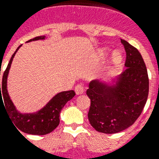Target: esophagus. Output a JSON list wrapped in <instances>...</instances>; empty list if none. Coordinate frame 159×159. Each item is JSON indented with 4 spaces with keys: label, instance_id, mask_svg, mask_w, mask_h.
<instances>
[{
    "label": "esophagus",
    "instance_id": "1",
    "mask_svg": "<svg viewBox=\"0 0 159 159\" xmlns=\"http://www.w3.org/2000/svg\"><path fill=\"white\" fill-rule=\"evenodd\" d=\"M75 92L77 93V95L79 94H82L84 93V86L82 84H77L76 87H75Z\"/></svg>",
    "mask_w": 159,
    "mask_h": 159
}]
</instances>
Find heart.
<instances>
[{
    "instance_id": "obj_1",
    "label": "heart",
    "mask_w": 159,
    "mask_h": 159,
    "mask_svg": "<svg viewBox=\"0 0 159 159\" xmlns=\"http://www.w3.org/2000/svg\"><path fill=\"white\" fill-rule=\"evenodd\" d=\"M123 60V55L119 51H115L112 54L111 57V64L112 66H118Z\"/></svg>"
}]
</instances>
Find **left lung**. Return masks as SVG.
<instances>
[{"label": "left lung", "instance_id": "left-lung-1", "mask_svg": "<svg viewBox=\"0 0 159 159\" xmlns=\"http://www.w3.org/2000/svg\"><path fill=\"white\" fill-rule=\"evenodd\" d=\"M121 42L126 52L127 68L117 78L115 87L98 81L89 84L91 99L88 120L95 130L116 133L125 130L141 115L147 102L149 81L145 62L137 49L125 40Z\"/></svg>", "mask_w": 159, "mask_h": 159}]
</instances>
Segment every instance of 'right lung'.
<instances>
[{
	"instance_id": "right-lung-1",
	"label": "right lung",
	"mask_w": 159,
	"mask_h": 159,
	"mask_svg": "<svg viewBox=\"0 0 159 159\" xmlns=\"http://www.w3.org/2000/svg\"><path fill=\"white\" fill-rule=\"evenodd\" d=\"M45 38V36H36L35 38L29 40L28 42L36 41V40H42ZM21 46V45H20ZM20 46L18 47L14 54L12 55L9 63L7 65V69L5 70L2 77V83L0 84V105L1 102H3L2 98L4 100L6 107L5 108L7 111L10 119L11 120L13 125L17 127L16 129H19L23 133L33 134V135H46L47 133H52L60 123V112L61 109L65 106V104L71 100L76 93L73 90L61 92L58 93L51 100L46 106L40 110L39 112L31 114H22L16 109L15 106L12 103L11 100L10 99L7 89V76L9 73L11 64L12 62L13 57L16 52L20 48ZM1 75V71H0Z\"/></svg>"
}]
</instances>
